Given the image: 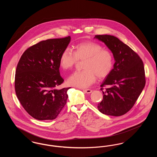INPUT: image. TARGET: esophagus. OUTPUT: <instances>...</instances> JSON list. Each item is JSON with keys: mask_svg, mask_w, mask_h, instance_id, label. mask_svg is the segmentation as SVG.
<instances>
[{"mask_svg": "<svg viewBox=\"0 0 157 157\" xmlns=\"http://www.w3.org/2000/svg\"><path fill=\"white\" fill-rule=\"evenodd\" d=\"M83 90L84 92L86 93V94H90V93H91V92H92V90Z\"/></svg>", "mask_w": 157, "mask_h": 157, "instance_id": "1", "label": "esophagus"}]
</instances>
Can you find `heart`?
Here are the masks:
<instances>
[{"label":"heart","mask_w":157,"mask_h":157,"mask_svg":"<svg viewBox=\"0 0 157 157\" xmlns=\"http://www.w3.org/2000/svg\"><path fill=\"white\" fill-rule=\"evenodd\" d=\"M72 52L65 49L60 56V66L63 69H72L78 60H83L82 71H77L67 79V83L81 88H88L96 81L97 76L102 78L108 75L113 67L111 52L102 49L99 44L85 41L75 45Z\"/></svg>","instance_id":"1"}]
</instances>
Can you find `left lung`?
<instances>
[{"mask_svg": "<svg viewBox=\"0 0 157 157\" xmlns=\"http://www.w3.org/2000/svg\"><path fill=\"white\" fill-rule=\"evenodd\" d=\"M94 38L104 43L112 52L115 62L101 85H109V88L102 91L103 99L98 104V108L105 115H122L132 108L145 86L143 62L118 37L104 35H96Z\"/></svg>", "mask_w": 157, "mask_h": 157, "instance_id": "8db88e82", "label": "left lung"}]
</instances>
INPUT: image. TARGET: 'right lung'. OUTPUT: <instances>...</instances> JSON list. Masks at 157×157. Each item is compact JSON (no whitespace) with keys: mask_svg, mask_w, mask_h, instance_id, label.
<instances>
[{"mask_svg":"<svg viewBox=\"0 0 157 157\" xmlns=\"http://www.w3.org/2000/svg\"><path fill=\"white\" fill-rule=\"evenodd\" d=\"M71 36L43 40L23 53L16 71V94L23 108L37 120H52L66 105L67 90L55 89L63 82L60 56Z\"/></svg>","mask_w":157,"mask_h":157,"instance_id":"add662e5","label":"right lung"}]
</instances>
